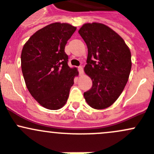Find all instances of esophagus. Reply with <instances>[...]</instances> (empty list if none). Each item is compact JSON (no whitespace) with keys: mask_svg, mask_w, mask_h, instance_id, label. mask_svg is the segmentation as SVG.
<instances>
[{"mask_svg":"<svg viewBox=\"0 0 154 154\" xmlns=\"http://www.w3.org/2000/svg\"><path fill=\"white\" fill-rule=\"evenodd\" d=\"M78 71H79V73H80V75H83V68L82 67V66L78 67Z\"/></svg>","mask_w":154,"mask_h":154,"instance_id":"34e87169","label":"esophagus"}]
</instances>
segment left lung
I'll use <instances>...</instances> for the list:
<instances>
[{"instance_id":"left-lung-1","label":"left lung","mask_w":154,"mask_h":154,"mask_svg":"<svg viewBox=\"0 0 154 154\" xmlns=\"http://www.w3.org/2000/svg\"><path fill=\"white\" fill-rule=\"evenodd\" d=\"M78 32L88 48L84 71L92 80L83 95L90 106L103 109L116 101L128 81L131 53L123 38L103 24L86 23Z\"/></svg>"}]
</instances>
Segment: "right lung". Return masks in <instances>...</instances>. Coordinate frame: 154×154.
I'll return each mask as SVG.
<instances>
[{
    "label": "right lung",
    "mask_w": 154,
    "mask_h": 154,
    "mask_svg": "<svg viewBox=\"0 0 154 154\" xmlns=\"http://www.w3.org/2000/svg\"><path fill=\"white\" fill-rule=\"evenodd\" d=\"M77 27L56 22L38 29L27 40L21 55L22 74L27 89L45 108L61 109L67 102L77 68L68 66L65 52Z\"/></svg>",
    "instance_id": "add662e5"
}]
</instances>
